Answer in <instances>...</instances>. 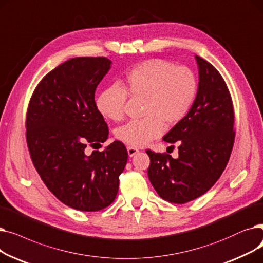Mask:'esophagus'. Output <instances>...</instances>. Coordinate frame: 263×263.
<instances>
[{"instance_id":"obj_1","label":"esophagus","mask_w":263,"mask_h":263,"mask_svg":"<svg viewBox=\"0 0 263 263\" xmlns=\"http://www.w3.org/2000/svg\"><path fill=\"white\" fill-rule=\"evenodd\" d=\"M138 152H139L138 148L133 147V146H127V153H128V156H129V157L135 156Z\"/></svg>"}]
</instances>
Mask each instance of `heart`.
<instances>
[{
	"label": "heart",
	"mask_w": 263,
	"mask_h": 263,
	"mask_svg": "<svg viewBox=\"0 0 263 263\" xmlns=\"http://www.w3.org/2000/svg\"><path fill=\"white\" fill-rule=\"evenodd\" d=\"M198 93L195 72L187 66H176L168 61L153 59L135 66L122 85L114 83L98 95L96 105L101 114L112 121L124 118L127 94L144 97L141 120L122 125L116 136L133 146H143L164 133L165 124H179L191 111Z\"/></svg>",
	"instance_id": "heart-1"
}]
</instances>
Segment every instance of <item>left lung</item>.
<instances>
[{
	"label": "left lung",
	"mask_w": 263,
	"mask_h": 263,
	"mask_svg": "<svg viewBox=\"0 0 263 263\" xmlns=\"http://www.w3.org/2000/svg\"><path fill=\"white\" fill-rule=\"evenodd\" d=\"M199 69L196 101L162 140L179 144V157L154 153L147 176L164 200L183 204L205 194L226 168L234 142L231 96L218 70L195 55Z\"/></svg>",
	"instance_id": "obj_1"
}]
</instances>
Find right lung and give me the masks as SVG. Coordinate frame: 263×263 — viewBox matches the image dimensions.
I'll return each mask as SVG.
<instances>
[{
    "instance_id": "obj_1",
    "label": "right lung",
    "mask_w": 263,
    "mask_h": 263,
    "mask_svg": "<svg viewBox=\"0 0 263 263\" xmlns=\"http://www.w3.org/2000/svg\"><path fill=\"white\" fill-rule=\"evenodd\" d=\"M104 57L73 58L47 73L36 86L27 114V142L33 165L61 202L83 212L115 201L127 151L115 141L98 148L109 129L95 104L96 87L111 68Z\"/></svg>"
}]
</instances>
